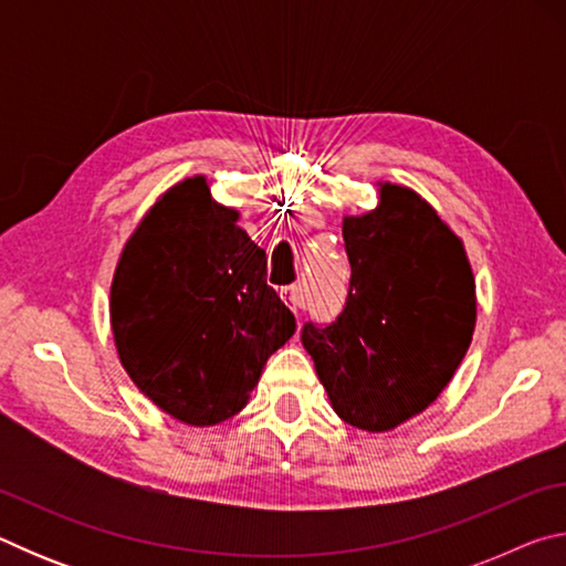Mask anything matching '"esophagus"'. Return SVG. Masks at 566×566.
<instances>
[{
	"mask_svg": "<svg viewBox=\"0 0 566 566\" xmlns=\"http://www.w3.org/2000/svg\"><path fill=\"white\" fill-rule=\"evenodd\" d=\"M282 294V300L290 304V310H302L304 306V294H302V286H296V284H292V286H284V290L280 292Z\"/></svg>",
	"mask_w": 566,
	"mask_h": 566,
	"instance_id": "obj_1",
	"label": "esophagus"
}]
</instances>
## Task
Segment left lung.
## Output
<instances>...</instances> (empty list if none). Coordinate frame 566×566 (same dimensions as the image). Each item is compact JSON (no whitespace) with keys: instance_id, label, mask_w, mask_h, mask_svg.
Returning a JSON list of instances; mask_svg holds the SVG:
<instances>
[{"instance_id":"obj_1","label":"left lung","mask_w":566,"mask_h":566,"mask_svg":"<svg viewBox=\"0 0 566 566\" xmlns=\"http://www.w3.org/2000/svg\"><path fill=\"white\" fill-rule=\"evenodd\" d=\"M352 280L332 324L306 322L329 401L347 424L389 432L442 395L476 322L474 276L452 229L417 191L379 187V207L344 217Z\"/></svg>"}]
</instances>
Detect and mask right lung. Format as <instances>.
I'll return each instance as SVG.
<instances>
[{
  "label": "right lung",
  "mask_w": 566,
  "mask_h": 566,
  "mask_svg": "<svg viewBox=\"0 0 566 566\" xmlns=\"http://www.w3.org/2000/svg\"><path fill=\"white\" fill-rule=\"evenodd\" d=\"M205 177L171 187L124 244L112 332L134 385L179 421L212 427L242 411L294 314L266 284V254Z\"/></svg>",
  "instance_id": "obj_1"
}]
</instances>
